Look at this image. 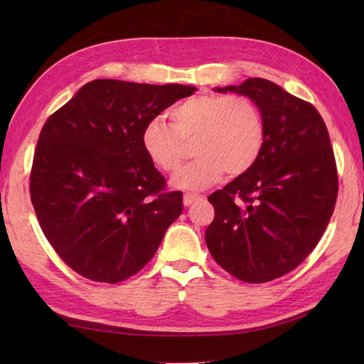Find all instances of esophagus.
<instances>
[{"mask_svg":"<svg viewBox=\"0 0 364 364\" xmlns=\"http://www.w3.org/2000/svg\"><path fill=\"white\" fill-rule=\"evenodd\" d=\"M203 197L202 196H198V194H186L183 197V203H184V206H191L192 203H196V202H198V200H202Z\"/></svg>","mask_w":364,"mask_h":364,"instance_id":"obj_1","label":"esophagus"}]
</instances>
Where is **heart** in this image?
<instances>
[{
	"label": "heart",
	"instance_id": "obj_1",
	"mask_svg": "<svg viewBox=\"0 0 364 364\" xmlns=\"http://www.w3.org/2000/svg\"><path fill=\"white\" fill-rule=\"evenodd\" d=\"M172 128L153 120L144 128L142 146L154 166L173 173L192 145L196 161L173 176L172 186L200 191L222 176L247 172L264 145L266 127L259 107L239 95H198L173 107Z\"/></svg>",
	"mask_w": 364,
	"mask_h": 364
}]
</instances>
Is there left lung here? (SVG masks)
Masks as SVG:
<instances>
[{
    "instance_id": "obj_1",
    "label": "left lung",
    "mask_w": 364,
    "mask_h": 364,
    "mask_svg": "<svg viewBox=\"0 0 364 364\" xmlns=\"http://www.w3.org/2000/svg\"><path fill=\"white\" fill-rule=\"evenodd\" d=\"M214 92L250 98L266 137L255 164L208 197L215 214L205 241L227 272L266 283L313 252L333 214L338 175L328 131L313 105L269 80L249 78Z\"/></svg>"
}]
</instances>
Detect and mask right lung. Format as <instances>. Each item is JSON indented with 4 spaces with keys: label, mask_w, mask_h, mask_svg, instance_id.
Returning <instances> with one entry per match:
<instances>
[{
    "label": "right lung",
    "mask_w": 364,
    "mask_h": 364,
    "mask_svg": "<svg viewBox=\"0 0 364 364\" xmlns=\"http://www.w3.org/2000/svg\"><path fill=\"white\" fill-rule=\"evenodd\" d=\"M197 90L95 80L45 122L31 170L43 235L75 272L102 283L137 274L183 213L181 192L142 146L149 123Z\"/></svg>",
    "instance_id": "1"
}]
</instances>
